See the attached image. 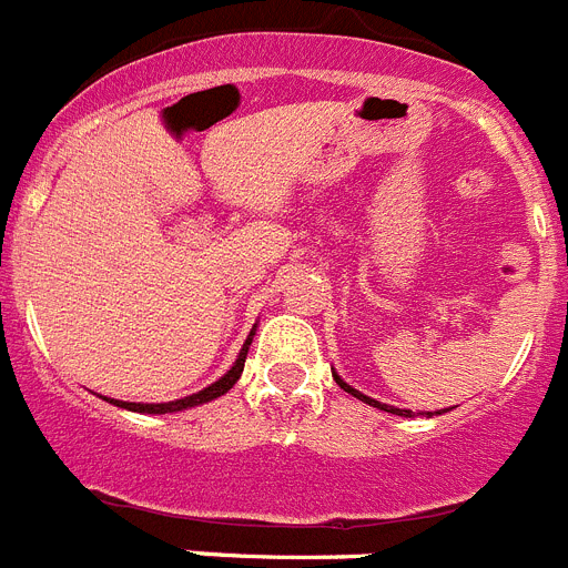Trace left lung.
Here are the masks:
<instances>
[{
  "label": "left lung",
  "mask_w": 568,
  "mask_h": 568,
  "mask_svg": "<svg viewBox=\"0 0 568 568\" xmlns=\"http://www.w3.org/2000/svg\"><path fill=\"white\" fill-rule=\"evenodd\" d=\"M333 378H335V384H338L341 389H344V393L353 395V398L364 400V404H369V406H378V409H384V413H393V415H404V418H413V413H409V409H398V406H386V404H381V400H375V398H369V395H364V393H358V389H353V386L346 384V381L341 378V375H335V373H333ZM444 413H446V409H444ZM426 415H433V413H426ZM438 415H440V413H438Z\"/></svg>",
  "instance_id": "1"
}]
</instances>
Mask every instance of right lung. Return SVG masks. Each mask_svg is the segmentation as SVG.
Instances as JSON below:
<instances>
[{"instance_id": "1", "label": "right lung", "mask_w": 568, "mask_h": 568, "mask_svg": "<svg viewBox=\"0 0 568 568\" xmlns=\"http://www.w3.org/2000/svg\"><path fill=\"white\" fill-rule=\"evenodd\" d=\"M253 335L255 333H250V338L244 341L239 358H235V364L230 366L227 375H222V378L215 381V384L204 386V389H199V393L187 395V398L168 400V404H133V400H113V398H104V400H110V404H115V406H122V409H130V413L164 415V413H182V409H190V406H199V404H207V400H213V398H222L224 393H230V389H233V384L241 378V373H244V358H247V349H250V344H253Z\"/></svg>"}]
</instances>
